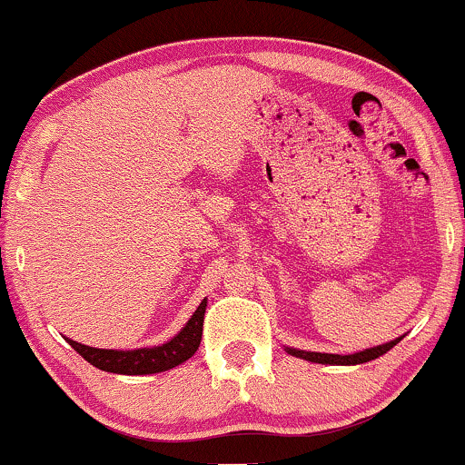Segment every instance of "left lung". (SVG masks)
Wrapping results in <instances>:
<instances>
[{"mask_svg": "<svg viewBox=\"0 0 465 465\" xmlns=\"http://www.w3.org/2000/svg\"><path fill=\"white\" fill-rule=\"evenodd\" d=\"M403 337H405V334H403ZM403 337H397V339L389 341V343L373 345V348L354 351V354H345V356H341V354H322V351H304V350H296V348H287V345H285V351H287V354L296 356V358H302V361L320 362V364H362V362L375 361V358L384 356L386 351L395 348V345Z\"/></svg>", "mask_w": 465, "mask_h": 465, "instance_id": "obj_1", "label": "left lung"}]
</instances>
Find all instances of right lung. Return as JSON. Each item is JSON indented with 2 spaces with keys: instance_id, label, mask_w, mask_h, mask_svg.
<instances>
[{
  "instance_id": "1",
  "label": "right lung",
  "mask_w": 465,
  "mask_h": 465,
  "mask_svg": "<svg viewBox=\"0 0 465 465\" xmlns=\"http://www.w3.org/2000/svg\"><path fill=\"white\" fill-rule=\"evenodd\" d=\"M208 307V301H202L195 313L189 317L184 328L164 341L161 345H152V348H137V350H101L90 348V345L76 343L73 339H66L73 348L85 358L87 362L94 364L101 371L120 373V375H150L169 371V369L178 367L184 361L195 354L202 343L203 332V313Z\"/></svg>"
}]
</instances>
